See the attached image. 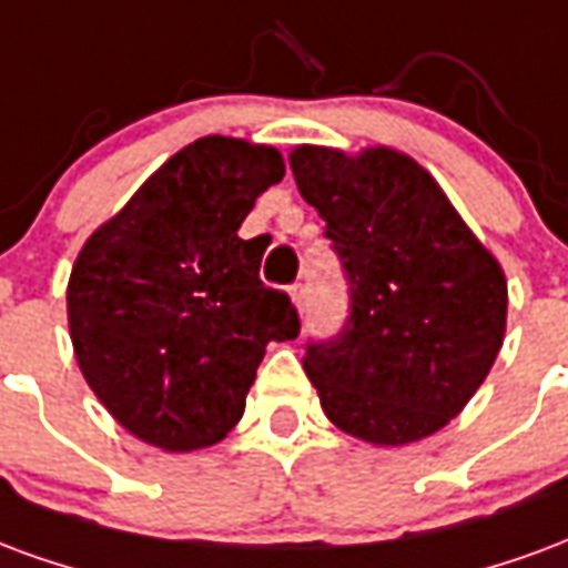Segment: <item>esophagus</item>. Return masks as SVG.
<instances>
[{"mask_svg": "<svg viewBox=\"0 0 568 568\" xmlns=\"http://www.w3.org/2000/svg\"><path fill=\"white\" fill-rule=\"evenodd\" d=\"M290 296H293V302H296V308H305V300H308V284L305 281H296L293 287H290Z\"/></svg>", "mask_w": 568, "mask_h": 568, "instance_id": "1", "label": "esophagus"}]
</instances>
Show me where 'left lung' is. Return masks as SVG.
I'll return each mask as SVG.
<instances>
[{"mask_svg": "<svg viewBox=\"0 0 568 568\" xmlns=\"http://www.w3.org/2000/svg\"><path fill=\"white\" fill-rule=\"evenodd\" d=\"M302 199L342 260L347 317L305 345L326 417L372 445L433 436L503 347L508 287L433 175L390 148L290 153Z\"/></svg>", "mask_w": 568, "mask_h": 568, "instance_id": "1", "label": "left lung"}]
</instances>
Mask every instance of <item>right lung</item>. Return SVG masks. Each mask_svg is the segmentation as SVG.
I'll use <instances>...</instances> for the list:
<instances>
[{"mask_svg":"<svg viewBox=\"0 0 568 568\" xmlns=\"http://www.w3.org/2000/svg\"><path fill=\"white\" fill-rule=\"evenodd\" d=\"M284 178L275 148L205 135L102 223L69 278V329L99 403L163 450L221 442L268 342L300 335L284 290L260 281L263 244L239 226Z\"/></svg>","mask_w":568,"mask_h":568,"instance_id":"right-lung-1","label":"right lung"}]
</instances>
